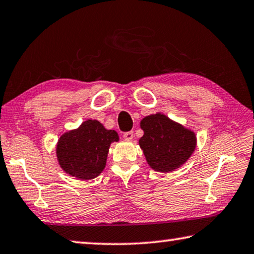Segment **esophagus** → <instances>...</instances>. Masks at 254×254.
<instances>
[{"label":"esophagus","mask_w":254,"mask_h":254,"mask_svg":"<svg viewBox=\"0 0 254 254\" xmlns=\"http://www.w3.org/2000/svg\"><path fill=\"white\" fill-rule=\"evenodd\" d=\"M124 138L127 139V140H131L132 138H134V132H132V131L125 132V134H124Z\"/></svg>","instance_id":"1"}]
</instances>
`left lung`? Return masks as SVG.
Segmentation results:
<instances>
[{
	"label": "left lung",
	"instance_id": "1",
	"mask_svg": "<svg viewBox=\"0 0 254 254\" xmlns=\"http://www.w3.org/2000/svg\"><path fill=\"white\" fill-rule=\"evenodd\" d=\"M140 128L144 135L139 146L154 171H174L189 160L196 148V134L160 112L143 118Z\"/></svg>",
	"mask_w": 254,
	"mask_h": 254
}]
</instances>
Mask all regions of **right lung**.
Returning a JSON list of instances; mask_svg holds the SVG:
<instances>
[{
    "instance_id": "obj_1",
    "label": "right lung",
    "mask_w": 254,
    "mask_h": 254,
    "mask_svg": "<svg viewBox=\"0 0 254 254\" xmlns=\"http://www.w3.org/2000/svg\"><path fill=\"white\" fill-rule=\"evenodd\" d=\"M116 130L88 119L76 129L66 131L58 139L56 156L63 171L78 180H91L103 171L110 144L118 142Z\"/></svg>"
}]
</instances>
